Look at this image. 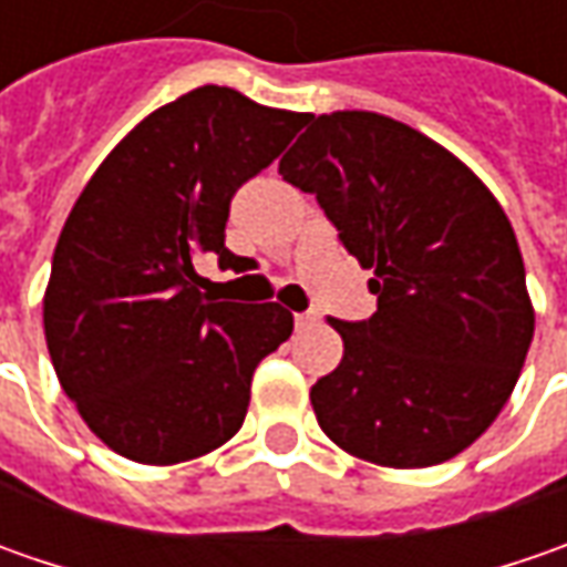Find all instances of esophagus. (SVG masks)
Returning a JSON list of instances; mask_svg holds the SVG:
<instances>
[{
    "mask_svg": "<svg viewBox=\"0 0 567 567\" xmlns=\"http://www.w3.org/2000/svg\"><path fill=\"white\" fill-rule=\"evenodd\" d=\"M316 312H299V316H296V328H309V324H316Z\"/></svg>",
    "mask_w": 567,
    "mask_h": 567,
    "instance_id": "obj_1",
    "label": "esophagus"
}]
</instances>
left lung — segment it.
<instances>
[{"mask_svg": "<svg viewBox=\"0 0 567 567\" xmlns=\"http://www.w3.org/2000/svg\"><path fill=\"white\" fill-rule=\"evenodd\" d=\"M280 176L375 271L379 312L331 318L343 360L309 391L318 425L379 467L451 461L495 423L534 340L512 220L447 147L365 110L312 116Z\"/></svg>", "mask_w": 567, "mask_h": 567, "instance_id": "1", "label": "left lung"}]
</instances>
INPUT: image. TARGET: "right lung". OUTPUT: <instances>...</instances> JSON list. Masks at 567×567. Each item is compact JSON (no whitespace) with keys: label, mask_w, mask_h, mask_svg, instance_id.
I'll use <instances>...</instances> for the list:
<instances>
[{"label":"right lung","mask_w":567,"mask_h":567,"mask_svg":"<svg viewBox=\"0 0 567 567\" xmlns=\"http://www.w3.org/2000/svg\"><path fill=\"white\" fill-rule=\"evenodd\" d=\"M205 84L144 116L97 166L59 233L43 334L62 391L106 447L169 467L205 457L246 420L255 365L293 334L280 302L202 293L220 265L229 198L302 128Z\"/></svg>","instance_id":"obj_1"}]
</instances>
